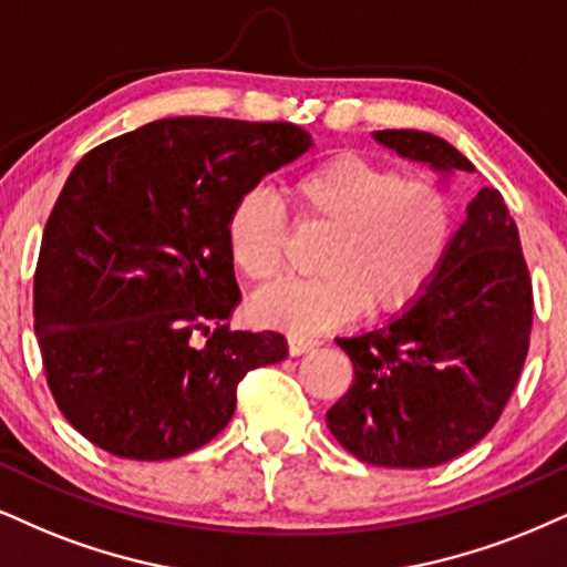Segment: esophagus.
<instances>
[{
  "label": "esophagus",
  "instance_id": "1",
  "mask_svg": "<svg viewBox=\"0 0 567 567\" xmlns=\"http://www.w3.org/2000/svg\"><path fill=\"white\" fill-rule=\"evenodd\" d=\"M289 354H305V352H310L312 347H318V339H312V337H305V333H289Z\"/></svg>",
  "mask_w": 567,
  "mask_h": 567
}]
</instances>
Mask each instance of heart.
<instances>
[{
	"label": "heart",
	"instance_id": "1",
	"mask_svg": "<svg viewBox=\"0 0 567 567\" xmlns=\"http://www.w3.org/2000/svg\"><path fill=\"white\" fill-rule=\"evenodd\" d=\"M305 220L333 226L320 268L284 278L251 299L265 326L320 331L362 310L394 312L415 302L439 276L452 249L450 194L429 178H404L396 167L341 152L320 159L289 184ZM226 249L249 281H270L284 265L286 223L265 188H249L226 218Z\"/></svg>",
	"mask_w": 567,
	"mask_h": 567
}]
</instances>
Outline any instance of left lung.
Segmentation results:
<instances>
[{"instance_id":"obj_1","label":"left lung","mask_w":567,"mask_h":567,"mask_svg":"<svg viewBox=\"0 0 567 567\" xmlns=\"http://www.w3.org/2000/svg\"><path fill=\"white\" fill-rule=\"evenodd\" d=\"M373 138L444 176L476 171L425 131H375ZM530 323L518 226L497 188H481L429 289L386 326L337 339L354 379L326 412L328 429L370 465L450 463L499 421L526 362Z\"/></svg>"}]
</instances>
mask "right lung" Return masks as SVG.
Instances as JSON below:
<instances>
[{
    "instance_id": "1",
    "label": "right lung",
    "mask_w": 567,
    "mask_h": 567,
    "mask_svg": "<svg viewBox=\"0 0 567 567\" xmlns=\"http://www.w3.org/2000/svg\"><path fill=\"white\" fill-rule=\"evenodd\" d=\"M310 146L295 123L163 117L73 167L41 239L33 328L54 402L91 444L128 460L199 450L244 375L289 354L278 331H228L241 295L226 218Z\"/></svg>"
}]
</instances>
